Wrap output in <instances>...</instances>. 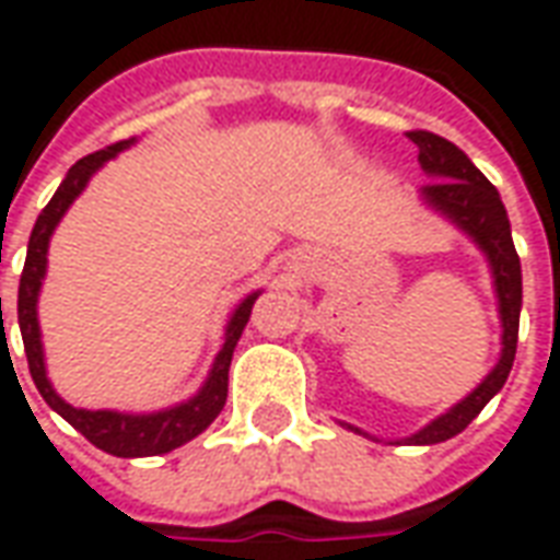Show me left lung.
Instances as JSON below:
<instances>
[{
    "mask_svg": "<svg viewBox=\"0 0 560 560\" xmlns=\"http://www.w3.org/2000/svg\"><path fill=\"white\" fill-rule=\"evenodd\" d=\"M418 144V163L430 185L418 190L421 202L443 214L448 224H455L464 236H470L472 245L485 254L491 279H494V293H498V315H500V358L491 366V373L455 406H448L443 416H436L430 424L416 430L400 443L406 445H436L457 436L460 430L470 424L472 418L485 409L503 385L515 361V342H518V315H522V264L512 245V230L506 209L500 202L498 187L485 178L482 172L472 166V160L436 132H406ZM342 428L370 436L366 430L339 421Z\"/></svg>",
    "mask_w": 560,
    "mask_h": 560,
    "instance_id": "8db88e82",
    "label": "left lung"
}]
</instances>
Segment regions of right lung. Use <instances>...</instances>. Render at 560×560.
I'll return each mask as SVG.
<instances>
[{"mask_svg": "<svg viewBox=\"0 0 560 560\" xmlns=\"http://www.w3.org/2000/svg\"><path fill=\"white\" fill-rule=\"evenodd\" d=\"M136 139L127 142L108 144L96 154H88L78 160L72 170L66 172L62 185L50 202L42 209L38 221L30 236V248H26V264H23L21 291H18V320H21L23 348H26V361H30V373L38 394L45 397L50 409L62 416L78 433H84L96 448H103L115 457H151L166 455L178 445L190 443L202 430L212 424L214 418L221 416L226 402V373H230V361H233V348L240 342L245 324L252 318L254 300L260 291L248 293L240 306L233 308V315L226 320L224 346L214 354V363L202 388L187 397V400L158 409V412H117V409H78L72 402H66L54 390L48 378V366H45V346H42V327H38V293H42V281L48 276V248L54 230L62 221V214L72 209V202L81 197V190L90 185V178L103 170L105 163L117 158L120 151H127ZM0 318H2V300H0Z\"/></svg>", "mask_w": 560, "mask_h": 560, "instance_id": "obj_1", "label": "right lung"}]
</instances>
